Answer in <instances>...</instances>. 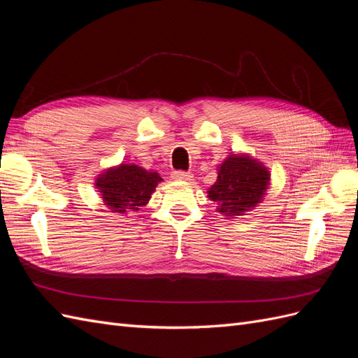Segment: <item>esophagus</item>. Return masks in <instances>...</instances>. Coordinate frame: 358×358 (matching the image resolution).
I'll use <instances>...</instances> for the list:
<instances>
[{"instance_id": "esophagus-1", "label": "esophagus", "mask_w": 358, "mask_h": 358, "mask_svg": "<svg viewBox=\"0 0 358 358\" xmlns=\"http://www.w3.org/2000/svg\"><path fill=\"white\" fill-rule=\"evenodd\" d=\"M171 178L175 180H180V182H187V180H192V175L191 173H187V171H173Z\"/></svg>"}]
</instances>
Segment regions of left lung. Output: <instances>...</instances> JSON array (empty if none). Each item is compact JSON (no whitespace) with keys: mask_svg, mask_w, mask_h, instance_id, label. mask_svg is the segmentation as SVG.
<instances>
[{"mask_svg":"<svg viewBox=\"0 0 358 358\" xmlns=\"http://www.w3.org/2000/svg\"><path fill=\"white\" fill-rule=\"evenodd\" d=\"M270 173L249 155L231 154L218 166V179L208 191L216 209L225 220L251 212L263 201L268 189Z\"/></svg>","mask_w":358,"mask_h":358,"instance_id":"left-lung-1","label":"left lung"}]
</instances>
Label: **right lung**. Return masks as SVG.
<instances>
[{
    "label": "right lung",
    "mask_w": 358,
    "mask_h": 358,
    "mask_svg": "<svg viewBox=\"0 0 358 358\" xmlns=\"http://www.w3.org/2000/svg\"><path fill=\"white\" fill-rule=\"evenodd\" d=\"M161 180L157 171H148L136 164H119L103 171L95 180V188L101 192L110 212L128 215L148 204Z\"/></svg>",
    "instance_id": "right-lung-1"
}]
</instances>
